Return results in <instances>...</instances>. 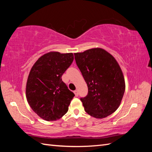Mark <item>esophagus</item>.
I'll return each mask as SVG.
<instances>
[{
  "label": "esophagus",
  "instance_id": "esophagus-1",
  "mask_svg": "<svg viewBox=\"0 0 152 152\" xmlns=\"http://www.w3.org/2000/svg\"><path fill=\"white\" fill-rule=\"evenodd\" d=\"M74 94H75L76 96H78V91H77V90H75V91H74Z\"/></svg>",
  "mask_w": 152,
  "mask_h": 152
}]
</instances>
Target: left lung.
I'll use <instances>...</instances> for the list:
<instances>
[{"label":"left lung","instance_id":"1","mask_svg":"<svg viewBox=\"0 0 152 152\" xmlns=\"http://www.w3.org/2000/svg\"><path fill=\"white\" fill-rule=\"evenodd\" d=\"M74 57L88 88V95L80 99L85 111L97 119L111 115L120 105L125 89L117 61L100 48L75 53Z\"/></svg>","mask_w":152,"mask_h":152}]
</instances>
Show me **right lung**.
<instances>
[{
  "instance_id": "add662e5",
  "label": "right lung",
  "mask_w": 152,
  "mask_h": 152,
  "mask_svg": "<svg viewBox=\"0 0 152 152\" xmlns=\"http://www.w3.org/2000/svg\"><path fill=\"white\" fill-rule=\"evenodd\" d=\"M73 60L72 53L50 51L41 56L31 68L26 97L32 110L44 120H57L68 112L74 94L61 76Z\"/></svg>"
}]
</instances>
